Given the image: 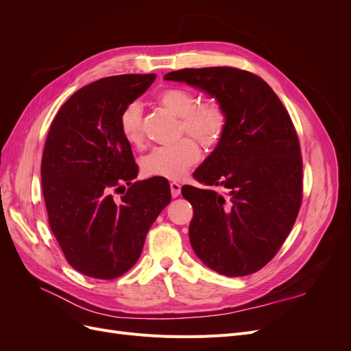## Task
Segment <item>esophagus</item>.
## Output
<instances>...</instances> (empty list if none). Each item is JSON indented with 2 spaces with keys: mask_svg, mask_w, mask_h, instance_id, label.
<instances>
[{
  "mask_svg": "<svg viewBox=\"0 0 351 351\" xmlns=\"http://www.w3.org/2000/svg\"><path fill=\"white\" fill-rule=\"evenodd\" d=\"M169 189H171V196L173 197H177L180 193H182V186H180L176 182H173L171 184H169Z\"/></svg>",
  "mask_w": 351,
  "mask_h": 351,
  "instance_id": "esophagus-1",
  "label": "esophagus"
}]
</instances>
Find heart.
Returning a JSON list of instances; mask_svg holds the SVG:
<instances>
[{"label":"heart","mask_w":351,"mask_h":351,"mask_svg":"<svg viewBox=\"0 0 351 351\" xmlns=\"http://www.w3.org/2000/svg\"><path fill=\"white\" fill-rule=\"evenodd\" d=\"M158 101L180 117V133H187L206 149H214L224 139L228 117L219 102H200L197 95L182 88H169L159 92ZM143 110L139 102L125 105L120 115V129L124 139L137 145L142 141ZM183 137L173 145L156 146L141 159L142 173L147 177L180 180L195 165L200 151L197 143Z\"/></svg>","instance_id":"1"}]
</instances>
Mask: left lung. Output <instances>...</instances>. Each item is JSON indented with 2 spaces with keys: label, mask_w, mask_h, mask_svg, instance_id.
Returning a JSON list of instances; mask_svg holds the SVG:
<instances>
[{
  "label": "left lung",
  "mask_w": 351,
  "mask_h": 351,
  "mask_svg": "<svg viewBox=\"0 0 351 351\" xmlns=\"http://www.w3.org/2000/svg\"><path fill=\"white\" fill-rule=\"evenodd\" d=\"M165 80L183 82L215 98L227 111L224 139L193 173L210 189L183 186L193 206L190 244L208 268L244 277L267 265L285 241L302 205L299 137L269 84L232 67L183 69Z\"/></svg>",
  "instance_id": "left-lung-1"
}]
</instances>
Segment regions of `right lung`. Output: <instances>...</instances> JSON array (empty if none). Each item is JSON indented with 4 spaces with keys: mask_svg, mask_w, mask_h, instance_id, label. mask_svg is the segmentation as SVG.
Returning a JSON list of instances; mask_svg holds the SVG:
<instances>
[{
    "mask_svg": "<svg viewBox=\"0 0 351 351\" xmlns=\"http://www.w3.org/2000/svg\"><path fill=\"white\" fill-rule=\"evenodd\" d=\"M155 77L121 74L86 84L49 127L40 164L49 227L67 262L92 278L112 280L129 271L171 200L165 178L133 182L139 168L120 129L125 105ZM120 189L125 195L115 202L112 192Z\"/></svg>",
    "mask_w": 351,
    "mask_h": 351,
    "instance_id": "obj_1",
    "label": "right lung"
}]
</instances>
